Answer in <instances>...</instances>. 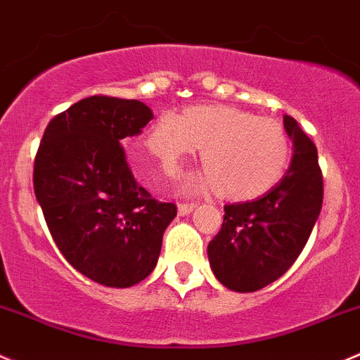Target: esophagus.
<instances>
[{"mask_svg":"<svg viewBox=\"0 0 360 360\" xmlns=\"http://www.w3.org/2000/svg\"><path fill=\"white\" fill-rule=\"evenodd\" d=\"M196 208V203H180L178 205V214L180 215H189L191 212Z\"/></svg>","mask_w":360,"mask_h":360,"instance_id":"1","label":"esophagus"}]
</instances>
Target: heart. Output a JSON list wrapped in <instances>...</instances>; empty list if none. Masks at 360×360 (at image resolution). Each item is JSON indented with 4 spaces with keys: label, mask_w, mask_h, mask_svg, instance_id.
<instances>
[{
    "label": "heart",
    "mask_w": 360,
    "mask_h": 360,
    "mask_svg": "<svg viewBox=\"0 0 360 360\" xmlns=\"http://www.w3.org/2000/svg\"><path fill=\"white\" fill-rule=\"evenodd\" d=\"M145 146L166 173L201 146L205 169L182 182L186 193L221 187L229 198H255L279 182L290 162L283 123L229 105H198L182 115L164 111L150 127Z\"/></svg>",
    "instance_id": "heart-1"
}]
</instances>
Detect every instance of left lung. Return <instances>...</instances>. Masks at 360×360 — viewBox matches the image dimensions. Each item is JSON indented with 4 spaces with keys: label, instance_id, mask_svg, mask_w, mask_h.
<instances>
[{
    "label": "left lung",
    "instance_id": "obj_1",
    "mask_svg": "<svg viewBox=\"0 0 360 360\" xmlns=\"http://www.w3.org/2000/svg\"><path fill=\"white\" fill-rule=\"evenodd\" d=\"M293 155L286 174L266 194L224 207L222 228L208 244L219 283L249 293L279 279L307 244L323 201L314 143L292 116L283 118Z\"/></svg>",
    "mask_w": 360,
    "mask_h": 360
}]
</instances>
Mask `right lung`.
Returning <instances> with one entry per match:
<instances>
[{
	"label": "right lung",
	"mask_w": 360,
	"mask_h": 360,
	"mask_svg": "<svg viewBox=\"0 0 360 360\" xmlns=\"http://www.w3.org/2000/svg\"><path fill=\"white\" fill-rule=\"evenodd\" d=\"M153 118L139 101L94 95L54 116L35 157L33 187L58 249L75 270L111 288L152 274L176 217L139 186L120 141Z\"/></svg>",
	"instance_id": "right-lung-1"
}]
</instances>
